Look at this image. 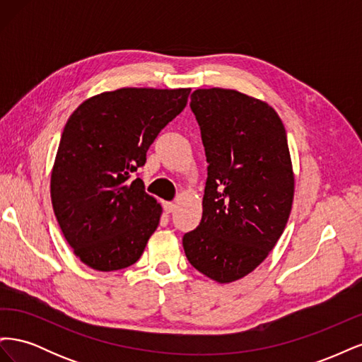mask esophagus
Returning a JSON list of instances; mask_svg holds the SVG:
<instances>
[{"label":"esophagus","mask_w":362,"mask_h":362,"mask_svg":"<svg viewBox=\"0 0 362 362\" xmlns=\"http://www.w3.org/2000/svg\"><path fill=\"white\" fill-rule=\"evenodd\" d=\"M164 211H166V213H172L173 210H175V206H177V205H175L173 202H164Z\"/></svg>","instance_id":"obj_1"}]
</instances>
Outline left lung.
Returning a JSON list of instances; mask_svg holds the SVG:
<instances>
[{
  "label": "left lung",
  "mask_w": 362,
  "mask_h": 362,
  "mask_svg": "<svg viewBox=\"0 0 362 362\" xmlns=\"http://www.w3.org/2000/svg\"><path fill=\"white\" fill-rule=\"evenodd\" d=\"M208 163L199 226L184 234L190 264L218 284L242 279L286 229L294 175L286 128L257 98L231 89L190 96Z\"/></svg>",
  "instance_id": "1"
}]
</instances>
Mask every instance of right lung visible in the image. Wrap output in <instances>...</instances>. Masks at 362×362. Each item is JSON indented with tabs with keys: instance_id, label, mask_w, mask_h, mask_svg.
<instances>
[{
	"instance_id": "1",
	"label": "right lung",
	"mask_w": 362,
	"mask_h": 362,
	"mask_svg": "<svg viewBox=\"0 0 362 362\" xmlns=\"http://www.w3.org/2000/svg\"><path fill=\"white\" fill-rule=\"evenodd\" d=\"M189 93L124 87L89 98L68 119L51 173V201L64 238L86 266L120 270L144 254L161 205L134 173Z\"/></svg>"
}]
</instances>
